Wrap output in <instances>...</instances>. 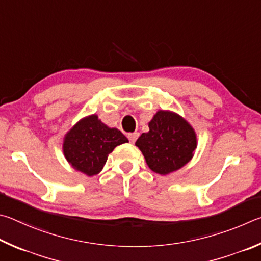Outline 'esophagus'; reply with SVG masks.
Instances as JSON below:
<instances>
[{"mask_svg": "<svg viewBox=\"0 0 261 261\" xmlns=\"http://www.w3.org/2000/svg\"><path fill=\"white\" fill-rule=\"evenodd\" d=\"M139 133L138 132H134V133H130V134H128V139H129V141L132 143H135V141L138 140V138H139Z\"/></svg>", "mask_w": 261, "mask_h": 261, "instance_id": "34e87169", "label": "esophagus"}]
</instances>
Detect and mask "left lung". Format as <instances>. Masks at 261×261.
I'll use <instances>...</instances> for the list:
<instances>
[{
    "instance_id": "obj_1",
    "label": "left lung",
    "mask_w": 261,
    "mask_h": 261,
    "mask_svg": "<svg viewBox=\"0 0 261 261\" xmlns=\"http://www.w3.org/2000/svg\"><path fill=\"white\" fill-rule=\"evenodd\" d=\"M150 170L167 175L188 164L197 148V135L184 117L159 110L149 122V132L135 142Z\"/></svg>"
}]
</instances>
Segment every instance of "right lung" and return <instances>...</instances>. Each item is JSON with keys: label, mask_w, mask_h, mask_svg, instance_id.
Listing matches in <instances>:
<instances>
[{"label": "right lung", "mask_w": 261, "mask_h": 261, "mask_svg": "<svg viewBox=\"0 0 261 261\" xmlns=\"http://www.w3.org/2000/svg\"><path fill=\"white\" fill-rule=\"evenodd\" d=\"M127 142L120 130L105 125L97 114H90L80 119L64 136L63 152L74 170L93 176L102 171L113 149Z\"/></svg>", "instance_id": "obj_1"}]
</instances>
